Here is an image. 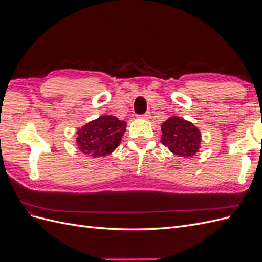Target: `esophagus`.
I'll list each match as a JSON object with an SVG mask.
<instances>
[{
  "mask_svg": "<svg viewBox=\"0 0 262 262\" xmlns=\"http://www.w3.org/2000/svg\"><path fill=\"white\" fill-rule=\"evenodd\" d=\"M149 117H150L149 113H146V114H144V115H140V116H138V118H141V119H148Z\"/></svg>",
  "mask_w": 262,
  "mask_h": 262,
  "instance_id": "1",
  "label": "esophagus"
}]
</instances>
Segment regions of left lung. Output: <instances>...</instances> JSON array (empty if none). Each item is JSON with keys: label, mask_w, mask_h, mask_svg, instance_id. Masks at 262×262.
Returning <instances> with one entry per match:
<instances>
[{"label": "left lung", "mask_w": 262, "mask_h": 262, "mask_svg": "<svg viewBox=\"0 0 262 262\" xmlns=\"http://www.w3.org/2000/svg\"><path fill=\"white\" fill-rule=\"evenodd\" d=\"M161 142L172 154L192 157L200 150L201 133L196 126L180 117L173 116L162 123Z\"/></svg>", "instance_id": "obj_1"}]
</instances>
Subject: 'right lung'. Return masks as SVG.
<instances>
[{
    "mask_svg": "<svg viewBox=\"0 0 262 262\" xmlns=\"http://www.w3.org/2000/svg\"><path fill=\"white\" fill-rule=\"evenodd\" d=\"M125 128L126 122L115 116H100L77 130L76 146L91 157L109 155L120 144Z\"/></svg>",
    "mask_w": 262,
    "mask_h": 262,
    "instance_id": "obj_1",
    "label": "right lung"
}]
</instances>
